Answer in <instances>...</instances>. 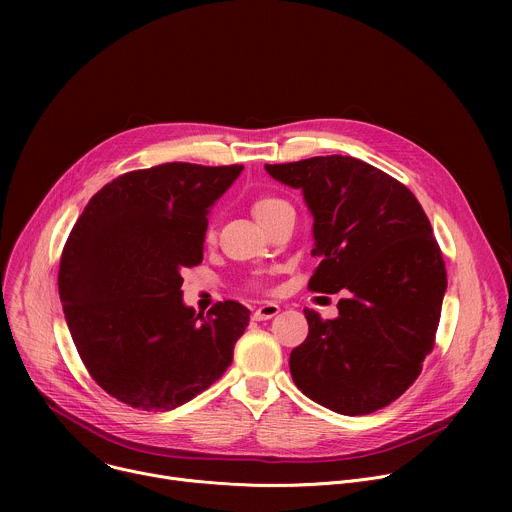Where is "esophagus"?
Masks as SVG:
<instances>
[{
	"label": "esophagus",
	"mask_w": 512,
	"mask_h": 512,
	"mask_svg": "<svg viewBox=\"0 0 512 512\" xmlns=\"http://www.w3.org/2000/svg\"><path fill=\"white\" fill-rule=\"evenodd\" d=\"M277 314H279V306H277V304H263V306H259V308L253 312V320L263 322V320H269V318H273V316H277Z\"/></svg>",
	"instance_id": "34e87169"
}]
</instances>
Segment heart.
I'll list each match as a JSON object with an SVG mask.
<instances>
[{"label":"heart","mask_w":512,"mask_h":512,"mask_svg":"<svg viewBox=\"0 0 512 512\" xmlns=\"http://www.w3.org/2000/svg\"><path fill=\"white\" fill-rule=\"evenodd\" d=\"M285 208H291L289 206V202L287 200H283V198H279V196H275V194H259L257 198H253V202H251V212L255 214V218L257 221L263 225V227H267L273 218L281 212V210H285ZM255 287H257V283H253Z\"/></svg>","instance_id":"1"}]
</instances>
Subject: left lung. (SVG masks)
Wrapping results in <instances>:
<instances>
[{
  "mask_svg": "<svg viewBox=\"0 0 512 512\" xmlns=\"http://www.w3.org/2000/svg\"><path fill=\"white\" fill-rule=\"evenodd\" d=\"M302 188L314 214L310 291L338 294V316L304 310L310 332L291 350L289 371L312 401L369 415L399 399L433 350L448 287L446 263L413 192L350 156L265 164Z\"/></svg>",
  "mask_w": 512,
  "mask_h": 512,
  "instance_id": "1",
  "label": "left lung"
}]
</instances>
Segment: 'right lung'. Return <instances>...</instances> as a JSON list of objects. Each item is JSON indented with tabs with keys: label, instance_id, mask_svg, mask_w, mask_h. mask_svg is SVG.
I'll use <instances>...</instances> for the list:
<instances>
[{
	"label": "right lung",
	"instance_id": "add662e5",
	"mask_svg": "<svg viewBox=\"0 0 512 512\" xmlns=\"http://www.w3.org/2000/svg\"><path fill=\"white\" fill-rule=\"evenodd\" d=\"M243 166L170 162L105 184L72 227L58 294L79 356L113 399L176 409L223 377L249 310L182 304V269L202 263L212 202Z\"/></svg>",
	"mask_w": 512,
	"mask_h": 512
}]
</instances>
